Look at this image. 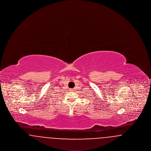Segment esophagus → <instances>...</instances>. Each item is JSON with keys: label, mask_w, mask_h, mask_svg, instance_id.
Listing matches in <instances>:
<instances>
[{"label": "esophagus", "mask_w": 151, "mask_h": 151, "mask_svg": "<svg viewBox=\"0 0 151 151\" xmlns=\"http://www.w3.org/2000/svg\"><path fill=\"white\" fill-rule=\"evenodd\" d=\"M74 90H75V89H71V91H74Z\"/></svg>", "instance_id": "34e87169"}]
</instances>
